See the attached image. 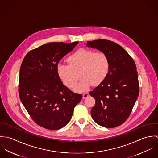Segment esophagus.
<instances>
[{
    "mask_svg": "<svg viewBox=\"0 0 158 158\" xmlns=\"http://www.w3.org/2000/svg\"><path fill=\"white\" fill-rule=\"evenodd\" d=\"M89 96V94H88V93L84 94H83V95H82V98H83V99H85V98H86L87 97H88Z\"/></svg>",
    "mask_w": 158,
    "mask_h": 158,
    "instance_id": "obj_1",
    "label": "esophagus"
}]
</instances>
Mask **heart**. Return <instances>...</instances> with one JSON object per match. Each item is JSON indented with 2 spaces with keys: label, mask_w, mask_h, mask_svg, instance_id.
<instances>
[{
  "label": "heart",
  "mask_w": 158,
  "mask_h": 158,
  "mask_svg": "<svg viewBox=\"0 0 158 158\" xmlns=\"http://www.w3.org/2000/svg\"><path fill=\"white\" fill-rule=\"evenodd\" d=\"M68 64H59L57 66V75L68 88H73L77 81L79 72L81 77L78 85L74 89L76 92H84L92 84L98 85L107 77L110 68L107 56L102 51L94 52L92 50L80 49L67 59Z\"/></svg>",
  "instance_id": "obj_1"
}]
</instances>
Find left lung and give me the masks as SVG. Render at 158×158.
<instances>
[{
	"label": "left lung",
	"mask_w": 158,
	"mask_h": 158,
	"mask_svg": "<svg viewBox=\"0 0 158 158\" xmlns=\"http://www.w3.org/2000/svg\"><path fill=\"white\" fill-rule=\"evenodd\" d=\"M86 46L104 52L110 64L104 81L89 93L96 100L92 118L106 127L120 126L129 117L139 94L135 64L122 46L112 41H88Z\"/></svg>",
	"instance_id": "obj_1"
}]
</instances>
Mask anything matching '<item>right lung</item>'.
<instances>
[{
  "label": "right lung",
  "instance_id": "1",
  "mask_svg": "<svg viewBox=\"0 0 158 158\" xmlns=\"http://www.w3.org/2000/svg\"><path fill=\"white\" fill-rule=\"evenodd\" d=\"M78 41L52 42L29 52L20 69V99L33 120L50 130L59 129L70 121L82 96L73 93L57 75V66Z\"/></svg>",
  "mask_w": 158,
  "mask_h": 158
}]
</instances>
